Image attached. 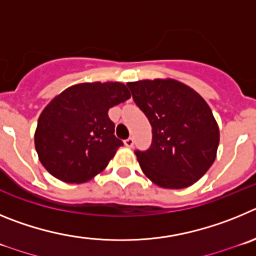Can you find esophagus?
<instances>
[{"instance_id":"obj_1","label":"esophagus","mask_w":256,"mask_h":256,"mask_svg":"<svg viewBox=\"0 0 256 256\" xmlns=\"http://www.w3.org/2000/svg\"><path fill=\"white\" fill-rule=\"evenodd\" d=\"M124 142H125V145L128 146V148H132V146H134V139H132V138H128V139H126Z\"/></svg>"}]
</instances>
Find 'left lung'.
<instances>
[{
  "instance_id": "8db88e82",
  "label": "left lung",
  "mask_w": 256,
  "mask_h": 256,
  "mask_svg": "<svg viewBox=\"0 0 256 256\" xmlns=\"http://www.w3.org/2000/svg\"><path fill=\"white\" fill-rule=\"evenodd\" d=\"M128 86L152 125L150 149L135 152L145 176L163 188L194 185L216 160L220 144V128L208 103L171 78Z\"/></svg>"
}]
</instances>
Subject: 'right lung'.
Wrapping results in <instances>:
<instances>
[{"instance_id":"1","label":"right lung","mask_w":256,"mask_h":256,"mask_svg":"<svg viewBox=\"0 0 256 256\" xmlns=\"http://www.w3.org/2000/svg\"><path fill=\"white\" fill-rule=\"evenodd\" d=\"M131 96L120 82H80L50 100L39 114L34 144L43 167L60 181L84 184L104 170L124 142L108 110Z\"/></svg>"}]
</instances>
